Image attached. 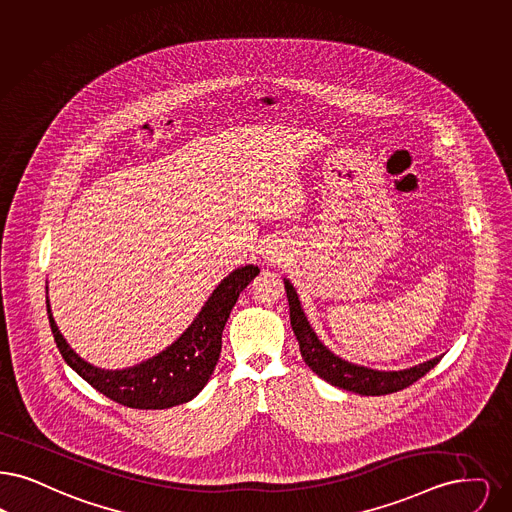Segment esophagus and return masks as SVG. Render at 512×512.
I'll list each match as a JSON object with an SVG mask.
<instances>
[{
	"label": "esophagus",
	"instance_id": "34e87169",
	"mask_svg": "<svg viewBox=\"0 0 512 512\" xmlns=\"http://www.w3.org/2000/svg\"><path fill=\"white\" fill-rule=\"evenodd\" d=\"M274 257H276V255H274V253H270V251H268V261H274Z\"/></svg>",
	"mask_w": 512,
	"mask_h": 512
}]
</instances>
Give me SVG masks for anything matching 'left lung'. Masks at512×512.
I'll use <instances>...</instances> for the list:
<instances>
[{"label": "left lung", "mask_w": 512, "mask_h": 512, "mask_svg": "<svg viewBox=\"0 0 512 512\" xmlns=\"http://www.w3.org/2000/svg\"><path fill=\"white\" fill-rule=\"evenodd\" d=\"M284 284H286L287 301H289V320H291L293 333L299 341L301 356L308 368L333 387L350 390L362 396H383V394L398 392L413 385L442 360V356H436L419 366L400 369V371H379V369L350 364L322 345V341L316 337L314 329L308 324L295 287L289 284V280H284Z\"/></svg>", "instance_id": "obj_1"}]
</instances>
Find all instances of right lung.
I'll return each mask as SVG.
<instances>
[{
    "label": "right lung",
    "instance_id": "add662e5",
    "mask_svg": "<svg viewBox=\"0 0 512 512\" xmlns=\"http://www.w3.org/2000/svg\"><path fill=\"white\" fill-rule=\"evenodd\" d=\"M257 274L259 266L255 265L230 272L171 347L133 368L112 371L87 364L64 341L47 301L49 326L64 362L106 398L127 408H173L190 402L207 385L221 356V337L230 310Z\"/></svg>",
    "mask_w": 512,
    "mask_h": 512
}]
</instances>
